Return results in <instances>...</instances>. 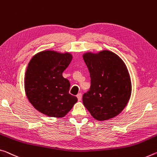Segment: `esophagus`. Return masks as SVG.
Instances as JSON below:
<instances>
[{
    "label": "esophagus",
    "instance_id": "obj_1",
    "mask_svg": "<svg viewBox=\"0 0 157 157\" xmlns=\"http://www.w3.org/2000/svg\"><path fill=\"white\" fill-rule=\"evenodd\" d=\"M77 97H78V101H80L81 99H82V94H81V93H79V94H78V95H77Z\"/></svg>",
    "mask_w": 157,
    "mask_h": 157
}]
</instances>
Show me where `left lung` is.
Segmentation results:
<instances>
[{
    "mask_svg": "<svg viewBox=\"0 0 157 157\" xmlns=\"http://www.w3.org/2000/svg\"><path fill=\"white\" fill-rule=\"evenodd\" d=\"M83 59L89 69L91 86L84 94L83 104L94 119L105 121L114 117L127 105L131 95L128 69L114 52H86Z\"/></svg>",
    "mask_w": 157,
    "mask_h": 157,
    "instance_id": "left-lung-1",
    "label": "left lung"
}]
</instances>
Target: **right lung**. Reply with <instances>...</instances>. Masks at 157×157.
I'll list each match as a JSON object with an SVG mask.
<instances>
[{"instance_id":"1","label":"right lung","mask_w":157,"mask_h":157,"mask_svg":"<svg viewBox=\"0 0 157 157\" xmlns=\"http://www.w3.org/2000/svg\"><path fill=\"white\" fill-rule=\"evenodd\" d=\"M73 59L69 52H38L32 57L24 77V89L30 103L40 113L61 118L78 101L69 94L70 84L63 72Z\"/></svg>"}]
</instances>
